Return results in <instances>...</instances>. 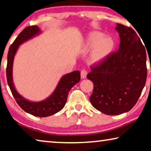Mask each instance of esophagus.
<instances>
[{
	"label": "esophagus",
	"instance_id": "34e87169",
	"mask_svg": "<svg viewBox=\"0 0 151 151\" xmlns=\"http://www.w3.org/2000/svg\"><path fill=\"white\" fill-rule=\"evenodd\" d=\"M87 71L85 70H82L81 72V78H85L87 77Z\"/></svg>",
	"mask_w": 151,
	"mask_h": 151
}]
</instances>
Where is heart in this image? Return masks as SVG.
<instances>
[{
	"instance_id": "heart-1",
	"label": "heart",
	"mask_w": 151,
	"mask_h": 151,
	"mask_svg": "<svg viewBox=\"0 0 151 151\" xmlns=\"http://www.w3.org/2000/svg\"><path fill=\"white\" fill-rule=\"evenodd\" d=\"M114 47V41L110 37H104L102 33L93 32L87 37L85 49L86 51L93 48L91 54V60L98 63L104 60L111 53Z\"/></svg>"
}]
</instances>
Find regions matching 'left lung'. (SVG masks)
I'll return each instance as SVG.
<instances>
[{
  "label": "left lung",
  "mask_w": 151,
  "mask_h": 151,
  "mask_svg": "<svg viewBox=\"0 0 151 151\" xmlns=\"http://www.w3.org/2000/svg\"><path fill=\"white\" fill-rule=\"evenodd\" d=\"M120 37L119 50L98 66L87 77L93 83L90 102L109 115L128 112L141 95L147 80V53L133 29L116 24Z\"/></svg>",
  "instance_id": "8db88e82"
}]
</instances>
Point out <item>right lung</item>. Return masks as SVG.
I'll return each instance as SVG.
<instances>
[{
	"mask_svg": "<svg viewBox=\"0 0 151 151\" xmlns=\"http://www.w3.org/2000/svg\"><path fill=\"white\" fill-rule=\"evenodd\" d=\"M40 33L41 30L37 26L26 27L20 32L9 49L6 74L8 85L18 105L29 114L39 117H46L57 113L64 107L69 91L79 82L81 73L75 70L62 76L51 95L42 101L32 102L20 95L15 89L13 81V65L15 55L20 45Z\"/></svg>",
	"mask_w": 151,
	"mask_h": 151,
	"instance_id": "right-lung-1",
	"label": "right lung"
}]
</instances>
